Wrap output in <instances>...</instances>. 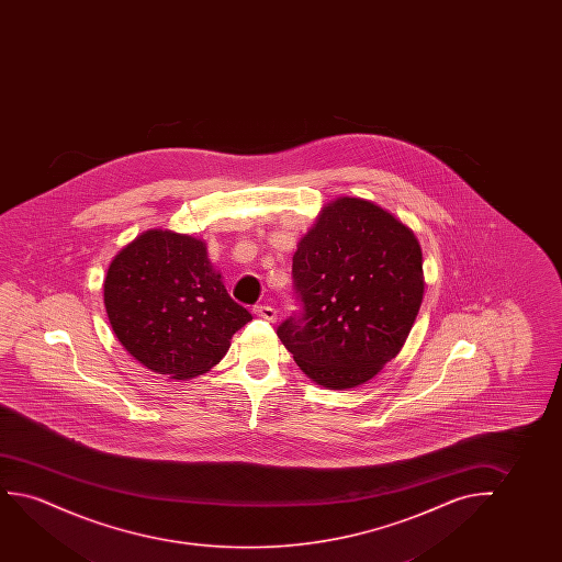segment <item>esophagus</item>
Wrapping results in <instances>:
<instances>
[{"label":"esophagus","instance_id":"1","mask_svg":"<svg viewBox=\"0 0 562 562\" xmlns=\"http://www.w3.org/2000/svg\"><path fill=\"white\" fill-rule=\"evenodd\" d=\"M254 313L265 318V321H270V323H274L278 316L277 308L270 307V305H257V307L254 308Z\"/></svg>","mask_w":562,"mask_h":562}]
</instances>
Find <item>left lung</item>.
Instances as JSON below:
<instances>
[{
	"label": "left lung",
	"mask_w": 562,
	"mask_h": 562,
	"mask_svg": "<svg viewBox=\"0 0 562 562\" xmlns=\"http://www.w3.org/2000/svg\"><path fill=\"white\" fill-rule=\"evenodd\" d=\"M297 315L278 338L326 390L369 382L400 353L423 303V251L413 231L361 198L324 205L292 265Z\"/></svg>",
	"instance_id": "obj_1"
}]
</instances>
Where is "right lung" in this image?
<instances>
[{
    "label": "right lung",
    "instance_id": "obj_1",
    "mask_svg": "<svg viewBox=\"0 0 562 562\" xmlns=\"http://www.w3.org/2000/svg\"><path fill=\"white\" fill-rule=\"evenodd\" d=\"M103 301L124 349L172 380L213 369L251 321L226 292L205 241L161 228L139 234L115 255Z\"/></svg>",
    "mask_w": 562,
    "mask_h": 562
}]
</instances>
